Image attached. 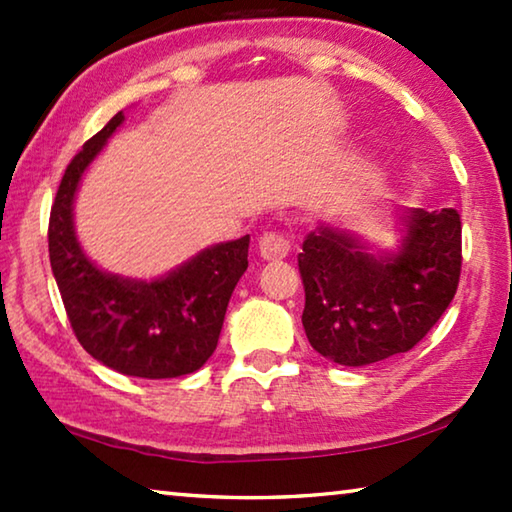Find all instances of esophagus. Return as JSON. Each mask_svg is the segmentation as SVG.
<instances>
[{
  "label": "esophagus",
  "mask_w": 512,
  "mask_h": 512,
  "mask_svg": "<svg viewBox=\"0 0 512 512\" xmlns=\"http://www.w3.org/2000/svg\"><path fill=\"white\" fill-rule=\"evenodd\" d=\"M291 250V241L282 235V232H264L259 237V255L268 262H277V259H284Z\"/></svg>",
  "instance_id": "34e87169"
}]
</instances>
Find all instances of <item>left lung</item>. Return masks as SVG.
Returning <instances> with one entry per match:
<instances>
[{
	"label": "left lung",
	"instance_id": "8db88e82",
	"mask_svg": "<svg viewBox=\"0 0 512 512\" xmlns=\"http://www.w3.org/2000/svg\"><path fill=\"white\" fill-rule=\"evenodd\" d=\"M402 250L368 255L348 232L325 228L302 241L311 348L341 366H368L409 352L445 314L461 280V214L411 210Z\"/></svg>",
	"mask_w": 512,
	"mask_h": 512
}]
</instances>
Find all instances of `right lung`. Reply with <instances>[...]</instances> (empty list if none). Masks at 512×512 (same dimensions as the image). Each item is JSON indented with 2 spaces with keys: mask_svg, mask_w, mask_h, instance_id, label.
Segmentation results:
<instances>
[{
  "mask_svg": "<svg viewBox=\"0 0 512 512\" xmlns=\"http://www.w3.org/2000/svg\"><path fill=\"white\" fill-rule=\"evenodd\" d=\"M124 115L117 112L67 164L49 214V262L76 339L121 375L171 379L212 357L225 309L248 268L250 237L203 250L153 282L99 271L74 235L72 205L79 180Z\"/></svg>",
  "mask_w": 512,
  "mask_h": 512,
  "instance_id": "add662e5",
  "label": "right lung"
}]
</instances>
